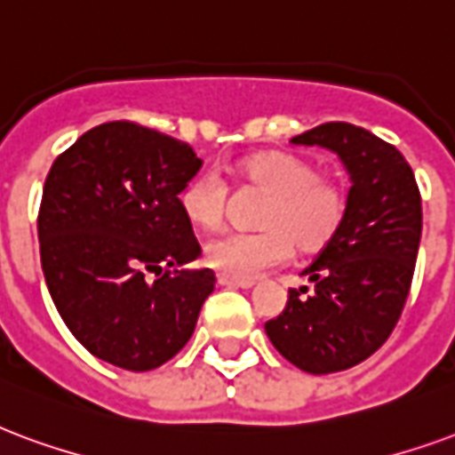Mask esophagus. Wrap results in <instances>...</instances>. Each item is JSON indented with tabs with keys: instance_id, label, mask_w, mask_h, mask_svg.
Instances as JSON below:
<instances>
[{
	"instance_id": "34e87169",
	"label": "esophagus",
	"mask_w": 455,
	"mask_h": 455,
	"mask_svg": "<svg viewBox=\"0 0 455 455\" xmlns=\"http://www.w3.org/2000/svg\"><path fill=\"white\" fill-rule=\"evenodd\" d=\"M217 282L221 287H236V289H251L255 284V279H238L231 277V275H224V272H219Z\"/></svg>"
}]
</instances>
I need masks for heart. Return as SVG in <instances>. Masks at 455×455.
<instances>
[{
  "mask_svg": "<svg viewBox=\"0 0 455 455\" xmlns=\"http://www.w3.org/2000/svg\"><path fill=\"white\" fill-rule=\"evenodd\" d=\"M245 188L265 193L258 214L260 231H228L204 245V260L224 275L253 279L289 260L291 251L315 255L331 248L349 219L352 195L342 178L325 176L313 161L289 151H255L234 164ZM228 188L214 171H200L183 183L178 207L200 228H214L227 214Z\"/></svg>",
  "mask_w": 455,
  "mask_h": 455,
  "instance_id": "1",
  "label": "heart"
}]
</instances>
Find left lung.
<instances>
[{"instance_id": "1", "label": "left lung", "mask_w": 455, "mask_h": 455, "mask_svg": "<svg viewBox=\"0 0 455 455\" xmlns=\"http://www.w3.org/2000/svg\"><path fill=\"white\" fill-rule=\"evenodd\" d=\"M338 154L352 176V207L342 234L289 289L284 311L265 323L279 355L308 373L352 369L371 356L405 308L422 236V197L415 173L393 144L364 127L325 123L296 134Z\"/></svg>"}]
</instances>
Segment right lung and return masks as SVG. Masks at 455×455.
Returning a JSON list of instances; mask_svg holds the SVG:
<instances>
[{"label": "right lung", "mask_w": 455, "mask_h": 455, "mask_svg": "<svg viewBox=\"0 0 455 455\" xmlns=\"http://www.w3.org/2000/svg\"><path fill=\"white\" fill-rule=\"evenodd\" d=\"M202 161L190 144L132 120L84 132L55 159L38 212L43 275L67 328L91 355L149 371L185 347L212 270L178 193Z\"/></svg>", "instance_id": "obj_1"}]
</instances>
